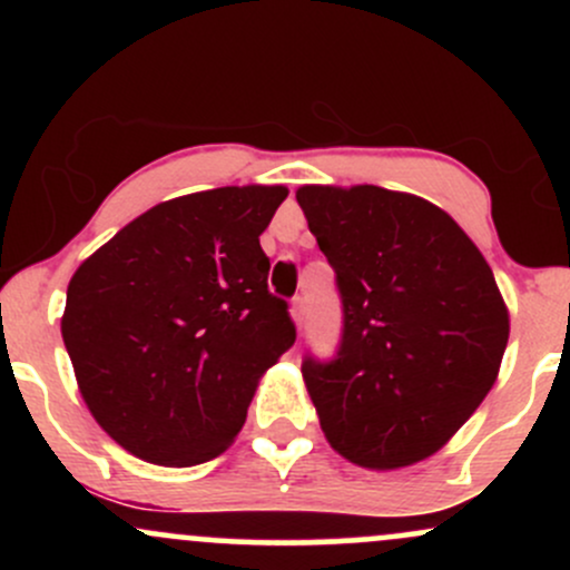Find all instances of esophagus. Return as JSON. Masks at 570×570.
Listing matches in <instances>:
<instances>
[{"label":"esophagus","instance_id":"34e87169","mask_svg":"<svg viewBox=\"0 0 570 570\" xmlns=\"http://www.w3.org/2000/svg\"><path fill=\"white\" fill-rule=\"evenodd\" d=\"M292 318H294V324H297V330L305 322V305H303V299H299V297L292 303Z\"/></svg>","mask_w":570,"mask_h":570}]
</instances>
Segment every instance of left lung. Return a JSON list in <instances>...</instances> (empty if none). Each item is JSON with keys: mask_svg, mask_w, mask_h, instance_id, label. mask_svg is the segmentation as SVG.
Returning a JSON list of instances; mask_svg holds the SVG:
<instances>
[{"mask_svg": "<svg viewBox=\"0 0 570 570\" xmlns=\"http://www.w3.org/2000/svg\"><path fill=\"white\" fill-rule=\"evenodd\" d=\"M297 203L343 297L337 356L303 362L324 436L356 466H412L450 442L499 377L509 311L493 271L417 195L305 185Z\"/></svg>", "mask_w": 570, "mask_h": 570, "instance_id": "obj_1", "label": "left lung"}]
</instances>
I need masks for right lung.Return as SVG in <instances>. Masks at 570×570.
I'll use <instances>...</instances> for the list:
<instances>
[{"mask_svg": "<svg viewBox=\"0 0 570 570\" xmlns=\"http://www.w3.org/2000/svg\"><path fill=\"white\" fill-rule=\"evenodd\" d=\"M286 195L246 185L158 203L71 276L63 345L90 415L130 455L195 466L225 453L292 348L259 246Z\"/></svg>", "mask_w": 570, "mask_h": 570, "instance_id": "add662e5", "label": "right lung"}]
</instances>
